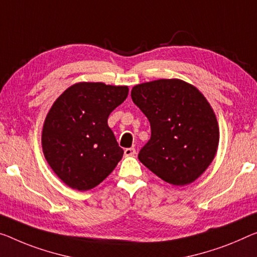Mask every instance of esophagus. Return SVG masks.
I'll return each instance as SVG.
<instances>
[{
	"label": "esophagus",
	"mask_w": 257,
	"mask_h": 257,
	"mask_svg": "<svg viewBox=\"0 0 257 257\" xmlns=\"http://www.w3.org/2000/svg\"><path fill=\"white\" fill-rule=\"evenodd\" d=\"M134 154H136V149L134 148H126L124 151V155L125 156H134Z\"/></svg>",
	"instance_id": "1"
}]
</instances>
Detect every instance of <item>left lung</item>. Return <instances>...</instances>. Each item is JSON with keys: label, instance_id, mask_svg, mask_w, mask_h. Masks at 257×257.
Masks as SVG:
<instances>
[{"label": "left lung", "instance_id": "1", "mask_svg": "<svg viewBox=\"0 0 257 257\" xmlns=\"http://www.w3.org/2000/svg\"><path fill=\"white\" fill-rule=\"evenodd\" d=\"M131 97L152 130L139 161L173 186L195 181L214 161L219 144L218 121L207 98L180 79L136 85Z\"/></svg>", "mask_w": 257, "mask_h": 257}]
</instances>
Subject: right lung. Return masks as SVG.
Returning a JSON list of instances; mask_svg holds the SVG:
<instances>
[{"label":"right lung","instance_id":"add662e5","mask_svg":"<svg viewBox=\"0 0 257 257\" xmlns=\"http://www.w3.org/2000/svg\"><path fill=\"white\" fill-rule=\"evenodd\" d=\"M127 94V86L82 81L66 88L51 105L42 127V152L69 187H96L121 160L124 151L108 126V117Z\"/></svg>","mask_w":257,"mask_h":257}]
</instances>
